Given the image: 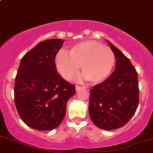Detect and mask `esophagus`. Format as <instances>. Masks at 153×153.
Returning a JSON list of instances; mask_svg holds the SVG:
<instances>
[{
	"label": "esophagus",
	"mask_w": 153,
	"mask_h": 153,
	"mask_svg": "<svg viewBox=\"0 0 153 153\" xmlns=\"http://www.w3.org/2000/svg\"><path fill=\"white\" fill-rule=\"evenodd\" d=\"M80 88H82V87L80 86V85H75V89H76V91H78Z\"/></svg>",
	"instance_id": "1"
}]
</instances>
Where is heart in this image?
<instances>
[{
  "label": "heart",
  "instance_id": "heart-1",
  "mask_svg": "<svg viewBox=\"0 0 153 153\" xmlns=\"http://www.w3.org/2000/svg\"><path fill=\"white\" fill-rule=\"evenodd\" d=\"M115 57L113 51L94 41L77 43L65 51H60L55 58L57 70L65 79L72 80L80 65L83 78L91 83L103 81L111 73Z\"/></svg>",
  "mask_w": 153,
  "mask_h": 153
}]
</instances>
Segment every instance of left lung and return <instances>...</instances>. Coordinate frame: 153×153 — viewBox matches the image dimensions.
<instances>
[{
	"instance_id": "1",
	"label": "left lung",
	"mask_w": 153,
	"mask_h": 153,
	"mask_svg": "<svg viewBox=\"0 0 153 153\" xmlns=\"http://www.w3.org/2000/svg\"><path fill=\"white\" fill-rule=\"evenodd\" d=\"M107 42L115 54V68L106 80L91 88L88 112L98 128L114 130L125 126L137 110L138 74L129 59Z\"/></svg>"
}]
</instances>
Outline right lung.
Instances as JSON below:
<instances>
[{
    "label": "right lung",
    "mask_w": 153,
    "mask_h": 153,
    "mask_svg": "<svg viewBox=\"0 0 153 153\" xmlns=\"http://www.w3.org/2000/svg\"><path fill=\"white\" fill-rule=\"evenodd\" d=\"M62 39L38 43L22 58L15 78L14 101L20 117L30 128L49 131L62 122L75 86L57 73L55 57Z\"/></svg>",
    "instance_id": "obj_1"
}]
</instances>
